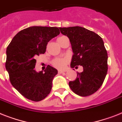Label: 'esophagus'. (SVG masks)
Segmentation results:
<instances>
[{
	"label": "esophagus",
	"mask_w": 122,
	"mask_h": 122,
	"mask_svg": "<svg viewBox=\"0 0 122 122\" xmlns=\"http://www.w3.org/2000/svg\"><path fill=\"white\" fill-rule=\"evenodd\" d=\"M64 72H65V71H61V70H58V73H59V74H61V73H64Z\"/></svg>",
	"instance_id": "obj_1"
}]
</instances>
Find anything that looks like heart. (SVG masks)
Masks as SVG:
<instances>
[{
  "mask_svg": "<svg viewBox=\"0 0 122 122\" xmlns=\"http://www.w3.org/2000/svg\"><path fill=\"white\" fill-rule=\"evenodd\" d=\"M61 38V37H59ZM58 38V39H59ZM68 62V58H56L52 61V65L56 68L58 69H63L65 68L66 64Z\"/></svg>",
  "mask_w": 122,
  "mask_h": 122,
  "instance_id": "heart-1",
  "label": "heart"
}]
</instances>
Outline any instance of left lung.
<instances>
[{
    "mask_svg": "<svg viewBox=\"0 0 122 122\" xmlns=\"http://www.w3.org/2000/svg\"><path fill=\"white\" fill-rule=\"evenodd\" d=\"M71 42L73 52L71 67L82 66L83 71L69 82L70 88L81 97L90 96L102 85L108 71V54L102 38L82 27H60ZM78 68V66H76Z\"/></svg>",
    "mask_w": 122,
    "mask_h": 122,
    "instance_id": "left-lung-1",
    "label": "left lung"
}]
</instances>
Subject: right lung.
Segmentation results:
<instances>
[{"mask_svg": "<svg viewBox=\"0 0 122 122\" xmlns=\"http://www.w3.org/2000/svg\"><path fill=\"white\" fill-rule=\"evenodd\" d=\"M60 32L56 27L32 26L17 34L7 47L5 68L12 85L26 98L39 102L51 92L58 70L47 65L44 71L34 70L36 57L46 52L47 42Z\"/></svg>", "mask_w": 122, "mask_h": 122, "instance_id": "add662e5", "label": "right lung"}]
</instances>
